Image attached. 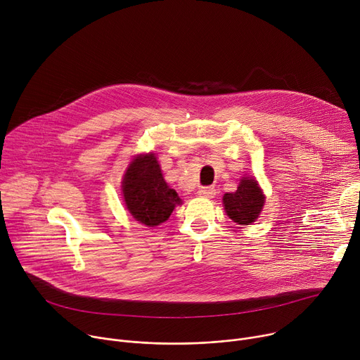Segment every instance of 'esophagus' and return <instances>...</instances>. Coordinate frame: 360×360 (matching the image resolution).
<instances>
[{
    "label": "esophagus",
    "mask_w": 360,
    "mask_h": 360,
    "mask_svg": "<svg viewBox=\"0 0 360 360\" xmlns=\"http://www.w3.org/2000/svg\"><path fill=\"white\" fill-rule=\"evenodd\" d=\"M198 195H200V197H204V198H214L215 197V188L214 186H202V188H200Z\"/></svg>",
    "instance_id": "esophagus-1"
}]
</instances>
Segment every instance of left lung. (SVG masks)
<instances>
[{
  "instance_id": "8db88e82",
  "label": "left lung",
  "mask_w": 360,
  "mask_h": 360,
  "mask_svg": "<svg viewBox=\"0 0 360 360\" xmlns=\"http://www.w3.org/2000/svg\"><path fill=\"white\" fill-rule=\"evenodd\" d=\"M266 197L252 176H244L236 192H226L222 204L226 215L240 225H250L263 211Z\"/></svg>"
}]
</instances>
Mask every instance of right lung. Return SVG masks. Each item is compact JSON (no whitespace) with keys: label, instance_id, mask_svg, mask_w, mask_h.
<instances>
[{"label":"right lung","instance_id":"add662e5","mask_svg":"<svg viewBox=\"0 0 360 360\" xmlns=\"http://www.w3.org/2000/svg\"><path fill=\"white\" fill-rule=\"evenodd\" d=\"M122 192L130 215L146 226L165 222L176 204H181L176 191L163 179L153 152L138 155L129 163L122 181Z\"/></svg>","mask_w":360,"mask_h":360}]
</instances>
